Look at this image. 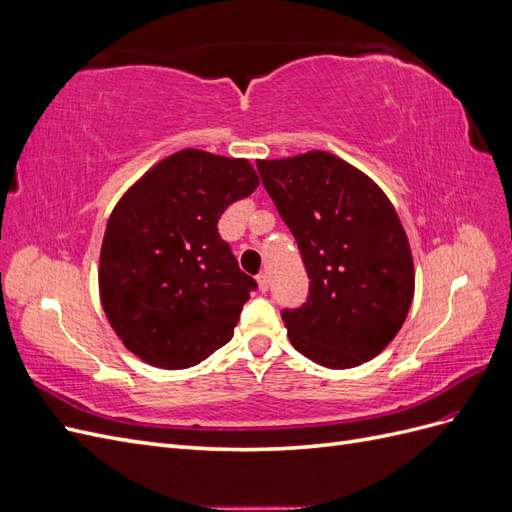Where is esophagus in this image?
Segmentation results:
<instances>
[{
	"label": "esophagus",
	"mask_w": 512,
	"mask_h": 512,
	"mask_svg": "<svg viewBox=\"0 0 512 512\" xmlns=\"http://www.w3.org/2000/svg\"><path fill=\"white\" fill-rule=\"evenodd\" d=\"M256 282H258L260 292H267V290H269V275H267V273H260V275L256 277Z\"/></svg>",
	"instance_id": "34e87169"
}]
</instances>
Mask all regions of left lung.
<instances>
[{
	"label": "left lung",
	"instance_id": "obj_1",
	"mask_svg": "<svg viewBox=\"0 0 512 512\" xmlns=\"http://www.w3.org/2000/svg\"><path fill=\"white\" fill-rule=\"evenodd\" d=\"M256 164L312 280L307 303L282 314L290 344L331 369L374 359L414 299V260L393 203L329 151Z\"/></svg>",
	"mask_w": 512,
	"mask_h": 512
}]
</instances>
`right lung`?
Here are the masks:
<instances>
[{"instance_id":"1","label":"right lung","mask_w":512,"mask_h":512,"mask_svg":"<svg viewBox=\"0 0 512 512\" xmlns=\"http://www.w3.org/2000/svg\"><path fill=\"white\" fill-rule=\"evenodd\" d=\"M245 158L181 149L153 164L106 222L98 286L138 359L185 369L230 342L256 282L220 237V215L258 188Z\"/></svg>"}]
</instances>
